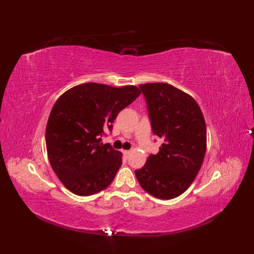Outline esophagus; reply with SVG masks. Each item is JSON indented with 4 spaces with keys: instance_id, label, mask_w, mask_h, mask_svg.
<instances>
[{
    "instance_id": "obj_1",
    "label": "esophagus",
    "mask_w": 254,
    "mask_h": 254,
    "mask_svg": "<svg viewBox=\"0 0 254 254\" xmlns=\"http://www.w3.org/2000/svg\"><path fill=\"white\" fill-rule=\"evenodd\" d=\"M123 155L126 156V158H127L128 155H130V150H123Z\"/></svg>"
}]
</instances>
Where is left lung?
Listing matches in <instances>:
<instances>
[{"mask_svg":"<svg viewBox=\"0 0 254 254\" xmlns=\"http://www.w3.org/2000/svg\"><path fill=\"white\" fill-rule=\"evenodd\" d=\"M154 135L163 144L135 170L139 185L161 199L179 196L191 186L206 152V126L197 102L165 83L139 85Z\"/></svg>","mask_w":254,"mask_h":254,"instance_id":"1","label":"left lung"}]
</instances>
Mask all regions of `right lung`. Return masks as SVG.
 <instances>
[{
    "label": "right lung",
    "instance_id": "right-lung-1",
    "mask_svg": "<svg viewBox=\"0 0 254 254\" xmlns=\"http://www.w3.org/2000/svg\"><path fill=\"white\" fill-rule=\"evenodd\" d=\"M141 94L135 86L96 83L75 86L53 106L46 128L48 158L67 190L93 195L110 186L122 165V154L102 144L119 112Z\"/></svg>",
    "mask_w": 254,
    "mask_h": 254
}]
</instances>
